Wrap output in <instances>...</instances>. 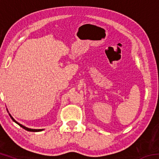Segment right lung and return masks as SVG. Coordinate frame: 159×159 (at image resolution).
Here are the masks:
<instances>
[{
    "label": "right lung",
    "mask_w": 159,
    "mask_h": 159,
    "mask_svg": "<svg viewBox=\"0 0 159 159\" xmlns=\"http://www.w3.org/2000/svg\"><path fill=\"white\" fill-rule=\"evenodd\" d=\"M9 115H10V118H12V120H13V121L15 122L16 123H17V124H18L19 125H20V127H21V128H24V129H25V130H27V131H30V132H40V131H42L43 130V129H31V128H26V127H25V126H24V125H21V124H20V123H19L18 122L16 121V120L14 119V118H13V117H12V116L10 115V114H9Z\"/></svg>",
    "instance_id": "obj_1"
}]
</instances>
